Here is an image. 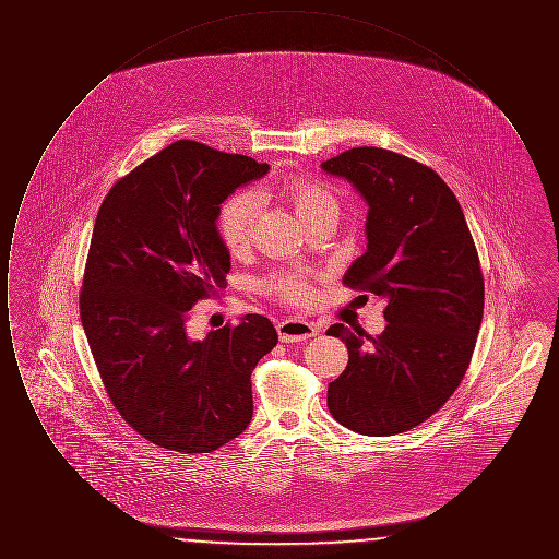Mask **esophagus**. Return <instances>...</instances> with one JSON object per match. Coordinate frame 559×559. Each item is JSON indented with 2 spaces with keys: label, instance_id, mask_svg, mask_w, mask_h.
Returning <instances> with one entry per match:
<instances>
[{
  "label": "esophagus",
  "instance_id": "34e87169",
  "mask_svg": "<svg viewBox=\"0 0 559 559\" xmlns=\"http://www.w3.org/2000/svg\"><path fill=\"white\" fill-rule=\"evenodd\" d=\"M278 337L281 342H306L314 335H319V326L310 320L289 319L278 322Z\"/></svg>",
  "mask_w": 559,
  "mask_h": 559
}]
</instances>
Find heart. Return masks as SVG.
<instances>
[{
	"mask_svg": "<svg viewBox=\"0 0 559 559\" xmlns=\"http://www.w3.org/2000/svg\"><path fill=\"white\" fill-rule=\"evenodd\" d=\"M276 194L285 199L295 215L306 224L322 215H337L340 201L335 192L319 180L306 176H289L276 185ZM258 219V199L253 194L239 192L230 197L217 215V228L224 245L230 251H240L253 235ZM266 289L278 299L306 304L312 297L310 283L299 274H278L266 281Z\"/></svg>",
	"mask_w": 559,
	"mask_h": 559,
	"instance_id": "b5f03b06",
	"label": "heart"
}]
</instances>
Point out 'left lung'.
<instances>
[{"label":"left lung","instance_id":"1","mask_svg":"<svg viewBox=\"0 0 559 559\" xmlns=\"http://www.w3.org/2000/svg\"><path fill=\"white\" fill-rule=\"evenodd\" d=\"M367 203V251L344 283L381 295L379 337L342 322L346 371L329 383L331 415L365 436H394L431 417L469 367L484 312L478 251L447 182L426 165L358 146L320 163Z\"/></svg>","mask_w":559,"mask_h":559}]
</instances>
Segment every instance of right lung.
Segmentation results:
<instances>
[{
  "mask_svg": "<svg viewBox=\"0 0 559 559\" xmlns=\"http://www.w3.org/2000/svg\"><path fill=\"white\" fill-rule=\"evenodd\" d=\"M270 167L178 140L119 180L98 212L81 289V324L115 408L160 449L212 452L253 417L251 371L274 324L188 335V310L226 287L222 203Z\"/></svg>",
  "mask_w": 559,
  "mask_h": 559,
  "instance_id": "1",
  "label": "right lung"
}]
</instances>
